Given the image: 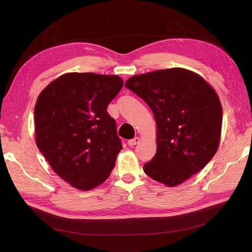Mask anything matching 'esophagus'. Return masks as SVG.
Returning a JSON list of instances; mask_svg holds the SVG:
<instances>
[{
    "label": "esophagus",
    "mask_w": 252,
    "mask_h": 252,
    "mask_svg": "<svg viewBox=\"0 0 252 252\" xmlns=\"http://www.w3.org/2000/svg\"><path fill=\"white\" fill-rule=\"evenodd\" d=\"M140 142V139L139 138H134V139H132V140H129L128 141V145H129V146H134V145H136V144H138Z\"/></svg>",
    "instance_id": "34e87169"
}]
</instances>
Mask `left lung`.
<instances>
[{
  "instance_id": "obj_1",
  "label": "left lung",
  "mask_w": 252,
  "mask_h": 252,
  "mask_svg": "<svg viewBox=\"0 0 252 252\" xmlns=\"http://www.w3.org/2000/svg\"><path fill=\"white\" fill-rule=\"evenodd\" d=\"M125 86L147 103L157 123V154L144 165L148 177L168 187L202 170L216 155L222 105L209 84L184 68L133 75Z\"/></svg>"
}]
</instances>
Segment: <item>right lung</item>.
<instances>
[{
  "instance_id": "obj_1",
  "label": "right lung",
  "mask_w": 252,
  "mask_h": 252,
  "mask_svg": "<svg viewBox=\"0 0 252 252\" xmlns=\"http://www.w3.org/2000/svg\"><path fill=\"white\" fill-rule=\"evenodd\" d=\"M123 87L118 75L69 72L45 87L34 107L35 143L60 178L90 190L109 177L121 140L107 112Z\"/></svg>"
}]
</instances>
